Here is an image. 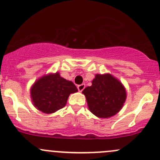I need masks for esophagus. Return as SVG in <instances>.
Returning a JSON list of instances; mask_svg holds the SVG:
<instances>
[{"label":"esophagus","mask_w":160,"mask_h":160,"mask_svg":"<svg viewBox=\"0 0 160 160\" xmlns=\"http://www.w3.org/2000/svg\"><path fill=\"white\" fill-rule=\"evenodd\" d=\"M85 88V84L84 83H82V84H80L77 86V89H78V91H80V92H81V91H83V90Z\"/></svg>","instance_id":"esophagus-1"}]
</instances>
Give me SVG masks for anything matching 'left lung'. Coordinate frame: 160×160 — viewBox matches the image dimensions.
I'll return each instance as SVG.
<instances>
[{
  "instance_id": "left-lung-1",
  "label": "left lung",
  "mask_w": 160,
  "mask_h": 160,
  "mask_svg": "<svg viewBox=\"0 0 160 160\" xmlns=\"http://www.w3.org/2000/svg\"><path fill=\"white\" fill-rule=\"evenodd\" d=\"M90 111L99 118H109L119 112L126 101V90L109 73L96 74L92 85L83 91Z\"/></svg>"
}]
</instances>
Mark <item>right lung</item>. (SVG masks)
<instances>
[{
    "label": "right lung",
    "instance_id": "1",
    "mask_svg": "<svg viewBox=\"0 0 160 160\" xmlns=\"http://www.w3.org/2000/svg\"><path fill=\"white\" fill-rule=\"evenodd\" d=\"M77 91L72 81L66 80L58 72H55L37 80L31 88L30 96L37 109L51 114L62 108L69 94Z\"/></svg>",
    "mask_w": 160,
    "mask_h": 160
}]
</instances>
